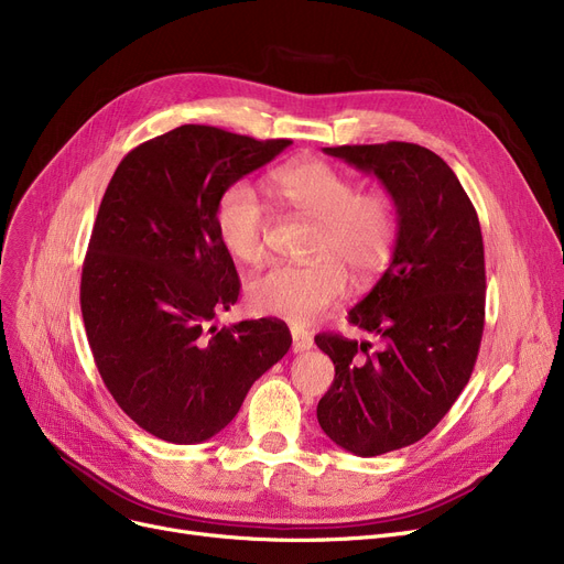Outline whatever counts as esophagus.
I'll return each instance as SVG.
<instances>
[{
	"mask_svg": "<svg viewBox=\"0 0 564 564\" xmlns=\"http://www.w3.org/2000/svg\"><path fill=\"white\" fill-rule=\"evenodd\" d=\"M313 347V338L302 332V329H292V351H308Z\"/></svg>",
	"mask_w": 564,
	"mask_h": 564,
	"instance_id": "1",
	"label": "esophagus"
}]
</instances>
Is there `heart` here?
I'll return each mask as SVG.
<instances>
[{
    "label": "heart",
    "instance_id": "obj_1",
    "mask_svg": "<svg viewBox=\"0 0 564 564\" xmlns=\"http://www.w3.org/2000/svg\"><path fill=\"white\" fill-rule=\"evenodd\" d=\"M274 196L313 221L308 262H279L247 283V304L258 315L311 324L338 304L347 290V270L370 281L393 260L398 247V207L387 192H357L349 175L319 160H300L272 173ZM215 228L224 249L240 262L264 256L270 210L247 181L228 185L215 207Z\"/></svg>",
    "mask_w": 564,
    "mask_h": 564
}]
</instances>
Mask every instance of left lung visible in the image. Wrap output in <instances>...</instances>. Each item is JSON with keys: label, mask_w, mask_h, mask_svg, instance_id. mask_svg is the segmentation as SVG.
I'll use <instances>...</instances> for the list:
<instances>
[{"label": "left lung", "mask_w": 564, "mask_h": 564, "mask_svg": "<svg viewBox=\"0 0 564 564\" xmlns=\"http://www.w3.org/2000/svg\"><path fill=\"white\" fill-rule=\"evenodd\" d=\"M372 173L398 207L387 272L347 317L381 340L315 336L336 366L317 423L359 457L421 441L470 379L485 329V245L478 213L455 171L419 143L324 148Z\"/></svg>", "instance_id": "8db88e82"}]
</instances>
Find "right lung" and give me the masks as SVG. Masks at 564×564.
<instances>
[{
	"mask_svg": "<svg viewBox=\"0 0 564 564\" xmlns=\"http://www.w3.org/2000/svg\"><path fill=\"white\" fill-rule=\"evenodd\" d=\"M290 143L181 126L137 145L109 181L82 267V317L105 387L162 441L219 434L292 345L281 319L210 327L240 294L217 200Z\"/></svg>",
	"mask_w": 564,
	"mask_h": 564,
	"instance_id": "obj_1",
	"label": "right lung"
}]
</instances>
